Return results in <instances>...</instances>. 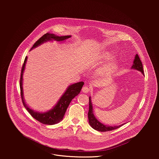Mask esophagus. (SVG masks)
I'll use <instances>...</instances> for the list:
<instances>
[{"mask_svg": "<svg viewBox=\"0 0 159 159\" xmlns=\"http://www.w3.org/2000/svg\"><path fill=\"white\" fill-rule=\"evenodd\" d=\"M82 91L84 93H88L90 91V89L87 86H84L82 89Z\"/></svg>", "mask_w": 159, "mask_h": 159, "instance_id": "1", "label": "esophagus"}]
</instances>
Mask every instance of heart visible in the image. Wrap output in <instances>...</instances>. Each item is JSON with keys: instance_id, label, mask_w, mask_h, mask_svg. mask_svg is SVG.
Here are the masks:
<instances>
[{"instance_id": "obj_1", "label": "heart", "mask_w": 159, "mask_h": 159, "mask_svg": "<svg viewBox=\"0 0 159 159\" xmlns=\"http://www.w3.org/2000/svg\"><path fill=\"white\" fill-rule=\"evenodd\" d=\"M105 57H106V59H109V58L111 57V56H110V55H106L105 56ZM115 66H116V64H115V63H112V64L108 65L107 66L104 68V69L101 70V72H102V73H104V74H106V73H109V72H111L113 69H115Z\"/></svg>"}]
</instances>
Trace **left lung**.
<instances>
[{"label":"left lung","instance_id":"8db88e82","mask_svg":"<svg viewBox=\"0 0 159 159\" xmlns=\"http://www.w3.org/2000/svg\"><path fill=\"white\" fill-rule=\"evenodd\" d=\"M131 69L137 70L141 72L143 74H144L142 63L137 54L135 55L134 60L133 61V64L131 66ZM88 118H89V123L93 128H94V129H96L97 131H102V132L109 131L116 129L121 127L123 125H124V124H123V125H121L119 126H111L105 125L101 123V122H99L96 119V118L94 116L93 109V104H92V102H91V98L90 97H89V112H88Z\"/></svg>","mask_w":159,"mask_h":159}]
</instances>
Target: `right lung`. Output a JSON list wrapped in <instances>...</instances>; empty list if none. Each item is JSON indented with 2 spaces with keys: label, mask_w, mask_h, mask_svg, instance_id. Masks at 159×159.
<instances>
[{
  "label": "right lung",
  "mask_w": 159,
  "mask_h": 159,
  "mask_svg": "<svg viewBox=\"0 0 159 159\" xmlns=\"http://www.w3.org/2000/svg\"><path fill=\"white\" fill-rule=\"evenodd\" d=\"M71 36H56L54 34L47 33L44 34L43 36H41L33 46L31 50L38 47L39 45L41 44L44 42L47 41H52L55 40L57 41H63L68 38H70ZM28 57H26L25 59V61L21 69L20 73V96L22 99V103H23L24 106L27 109V111L30 112V114L37 121L44 124V125H52L57 124L61 121L65 115L66 110L70 104L71 101L77 96L80 92L81 89L82 88L83 85L84 84V82H79L74 84H72L69 86L66 90L65 93L60 98L57 104L53 107V109L50 111L44 112H39L33 111L30 109L26 102H25L24 97H23V89H22V75H23L24 70L25 69V65L27 61Z\"/></svg>",
  "instance_id": "1"
}]
</instances>
